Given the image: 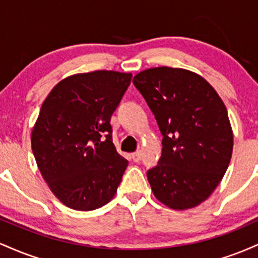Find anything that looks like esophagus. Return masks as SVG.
I'll return each instance as SVG.
<instances>
[{"label":"esophagus","instance_id":"34e87169","mask_svg":"<svg viewBox=\"0 0 258 258\" xmlns=\"http://www.w3.org/2000/svg\"><path fill=\"white\" fill-rule=\"evenodd\" d=\"M132 160H133V161H135V162H138L139 161V160H141L142 159V152H141V150H137V152H135V153H132Z\"/></svg>","mask_w":258,"mask_h":258}]
</instances>
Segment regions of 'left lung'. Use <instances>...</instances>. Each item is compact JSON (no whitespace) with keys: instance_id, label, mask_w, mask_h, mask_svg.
<instances>
[{"instance_id":"left-lung-1","label":"left lung","mask_w":258,"mask_h":258,"mask_svg":"<svg viewBox=\"0 0 258 258\" xmlns=\"http://www.w3.org/2000/svg\"><path fill=\"white\" fill-rule=\"evenodd\" d=\"M162 137L159 164L147 172L155 198L173 210L200 205L230 162L227 108L203 76L180 68H150L133 78Z\"/></svg>"}]
</instances>
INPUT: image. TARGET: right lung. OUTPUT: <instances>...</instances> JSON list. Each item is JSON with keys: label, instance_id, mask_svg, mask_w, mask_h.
Listing matches in <instances>:
<instances>
[{"label": "right lung", "instance_id": "add662e5", "mask_svg": "<svg viewBox=\"0 0 258 258\" xmlns=\"http://www.w3.org/2000/svg\"><path fill=\"white\" fill-rule=\"evenodd\" d=\"M131 73L97 70L58 82L31 132L38 170L65 206L91 211L108 204L128 161L116 152L110 117L131 84Z\"/></svg>", "mask_w": 258, "mask_h": 258}]
</instances>
